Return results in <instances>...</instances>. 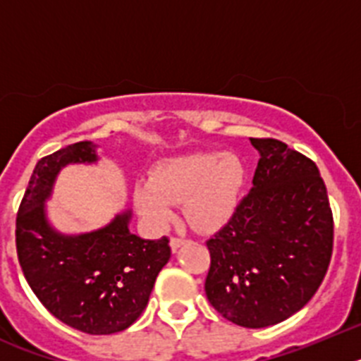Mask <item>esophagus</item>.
<instances>
[{"mask_svg": "<svg viewBox=\"0 0 361 361\" xmlns=\"http://www.w3.org/2000/svg\"><path fill=\"white\" fill-rule=\"evenodd\" d=\"M184 244H186V240H184V238L173 237V238H171V240H170V247H171V251H173V253L178 250V247H183Z\"/></svg>", "mask_w": 361, "mask_h": 361, "instance_id": "1", "label": "esophagus"}]
</instances>
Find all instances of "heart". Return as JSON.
Here are the masks:
<instances>
[{
    "label": "heart",
    "instance_id": "heart-1",
    "mask_svg": "<svg viewBox=\"0 0 361 361\" xmlns=\"http://www.w3.org/2000/svg\"><path fill=\"white\" fill-rule=\"evenodd\" d=\"M245 166L235 153L197 152L164 159L149 180L133 186V204L155 229L175 220V206L184 204L186 216L200 231H219L235 216L245 186Z\"/></svg>",
    "mask_w": 361,
    "mask_h": 361
}]
</instances>
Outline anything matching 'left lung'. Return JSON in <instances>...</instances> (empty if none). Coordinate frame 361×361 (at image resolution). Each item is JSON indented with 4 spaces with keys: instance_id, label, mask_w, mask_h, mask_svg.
Instances as JSON below:
<instances>
[{
    "instance_id": "left-lung-1",
    "label": "left lung",
    "mask_w": 361,
    "mask_h": 361,
    "mask_svg": "<svg viewBox=\"0 0 361 361\" xmlns=\"http://www.w3.org/2000/svg\"><path fill=\"white\" fill-rule=\"evenodd\" d=\"M260 153L253 188L208 240L209 304L233 324L262 329L288 320L320 288L333 253V213L317 164L276 139Z\"/></svg>"
}]
</instances>
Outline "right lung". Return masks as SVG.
<instances>
[{
  "label": "right lung",
  "instance_id": "obj_1",
  "mask_svg": "<svg viewBox=\"0 0 361 361\" xmlns=\"http://www.w3.org/2000/svg\"><path fill=\"white\" fill-rule=\"evenodd\" d=\"M95 148L75 142L37 162L16 219V247L28 286L57 320L86 334H114L141 317L171 250L166 237L130 233V209L90 233L50 224L44 202L57 175L68 164L97 162Z\"/></svg>",
  "mask_w": 361,
  "mask_h": 361
}]
</instances>
